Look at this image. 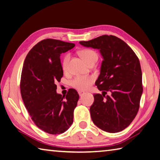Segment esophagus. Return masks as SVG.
Returning a JSON list of instances; mask_svg holds the SVG:
<instances>
[{
  "label": "esophagus",
  "instance_id": "esophagus-1",
  "mask_svg": "<svg viewBox=\"0 0 160 160\" xmlns=\"http://www.w3.org/2000/svg\"><path fill=\"white\" fill-rule=\"evenodd\" d=\"M78 94H79L80 97V96H82L83 94H85V92H83V91H79V92H78Z\"/></svg>",
  "mask_w": 160,
  "mask_h": 160
}]
</instances>
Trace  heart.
Returning a JSON list of instances; mask_svg holds the SVG:
<instances>
[{
	"mask_svg": "<svg viewBox=\"0 0 160 160\" xmlns=\"http://www.w3.org/2000/svg\"><path fill=\"white\" fill-rule=\"evenodd\" d=\"M80 56L85 62L90 64L92 62H96L98 59L97 52L91 49H84L79 52ZM70 59V54H66L63 57L62 62V68L64 71L67 70L68 61ZM95 77L93 75H87V76H77L74 78L71 81V86L72 88L80 91H85L90 88V87L94 83Z\"/></svg>",
	"mask_w": 160,
	"mask_h": 160,
	"instance_id": "heart-1",
	"label": "heart"
}]
</instances>
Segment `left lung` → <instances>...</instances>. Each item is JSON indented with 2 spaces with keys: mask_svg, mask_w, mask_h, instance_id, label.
Returning a JSON list of instances; mask_svg holds the SVG:
<instances>
[{
  "mask_svg": "<svg viewBox=\"0 0 160 160\" xmlns=\"http://www.w3.org/2000/svg\"><path fill=\"white\" fill-rule=\"evenodd\" d=\"M80 44L98 49L103 58L95 82L103 92L94 94L90 107L93 122L107 132H121L132 123L140 106L143 86L138 58L125 42L112 35Z\"/></svg>",
  "mask_w": 160,
  "mask_h": 160,
  "instance_id": "1",
  "label": "left lung"
}]
</instances>
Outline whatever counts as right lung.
Here are the masks:
<instances>
[{
  "label": "right lung",
  "instance_id": "1",
  "mask_svg": "<svg viewBox=\"0 0 160 160\" xmlns=\"http://www.w3.org/2000/svg\"><path fill=\"white\" fill-rule=\"evenodd\" d=\"M75 47L74 43L48 38L33 46L23 65L20 92L31 120L45 132L60 134L73 122V111L79 94L69 89L62 96L56 92L63 77L60 54Z\"/></svg>",
  "mask_w": 160,
  "mask_h": 160
}]
</instances>
